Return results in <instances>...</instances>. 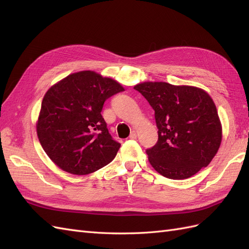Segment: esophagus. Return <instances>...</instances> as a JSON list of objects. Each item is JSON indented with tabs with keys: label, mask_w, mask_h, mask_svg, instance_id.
<instances>
[{
	"label": "esophagus",
	"mask_w": 249,
	"mask_h": 249,
	"mask_svg": "<svg viewBox=\"0 0 249 249\" xmlns=\"http://www.w3.org/2000/svg\"><path fill=\"white\" fill-rule=\"evenodd\" d=\"M129 138H130V139H136V138H137V133L135 132V131H132L131 134H130Z\"/></svg>",
	"instance_id": "1"
}]
</instances>
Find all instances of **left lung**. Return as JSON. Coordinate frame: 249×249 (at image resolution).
Returning <instances> with one entry per match:
<instances>
[{
  "label": "left lung",
  "instance_id": "obj_1",
  "mask_svg": "<svg viewBox=\"0 0 249 249\" xmlns=\"http://www.w3.org/2000/svg\"><path fill=\"white\" fill-rule=\"evenodd\" d=\"M134 89L155 110L158 141L146 149L155 170L171 179H185L207 167L220 146L222 129L205 90L165 82H143Z\"/></svg>",
  "mask_w": 249,
  "mask_h": 249
}]
</instances>
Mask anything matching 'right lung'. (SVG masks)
I'll return each mask as SVG.
<instances>
[{"mask_svg":"<svg viewBox=\"0 0 249 249\" xmlns=\"http://www.w3.org/2000/svg\"><path fill=\"white\" fill-rule=\"evenodd\" d=\"M124 90L118 82L90 71L70 74L48 90L36 130L58 167L83 176L114 159L120 143L112 138L101 112L105 101Z\"/></svg>","mask_w":249,"mask_h":249,"instance_id":"right-lung-1","label":"right lung"}]
</instances>
